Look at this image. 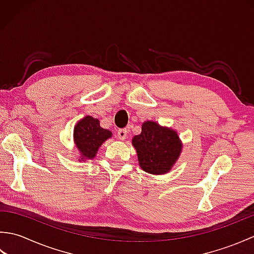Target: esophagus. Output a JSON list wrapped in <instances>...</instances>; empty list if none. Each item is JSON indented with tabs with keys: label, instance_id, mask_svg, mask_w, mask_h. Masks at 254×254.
<instances>
[{
	"label": "esophagus",
	"instance_id": "34e87169",
	"mask_svg": "<svg viewBox=\"0 0 254 254\" xmlns=\"http://www.w3.org/2000/svg\"><path fill=\"white\" fill-rule=\"evenodd\" d=\"M118 137L121 139V141H124V139L127 138V128H120V130H118Z\"/></svg>",
	"mask_w": 254,
	"mask_h": 254
}]
</instances>
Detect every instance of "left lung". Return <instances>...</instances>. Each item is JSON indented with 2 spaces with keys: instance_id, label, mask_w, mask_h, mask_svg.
<instances>
[{
  "instance_id": "obj_1",
  "label": "left lung",
  "mask_w": 254,
  "mask_h": 254,
  "mask_svg": "<svg viewBox=\"0 0 254 254\" xmlns=\"http://www.w3.org/2000/svg\"><path fill=\"white\" fill-rule=\"evenodd\" d=\"M132 144L136 148L139 166L152 175L168 172L182 148L177 132L153 121L143 123L142 133L133 137Z\"/></svg>"
}]
</instances>
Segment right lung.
Listing matches in <instances>:
<instances>
[{
    "label": "right lung",
    "instance_id": "right-lung-1",
    "mask_svg": "<svg viewBox=\"0 0 254 254\" xmlns=\"http://www.w3.org/2000/svg\"><path fill=\"white\" fill-rule=\"evenodd\" d=\"M109 137L111 132L102 128L99 120L89 116L80 120L74 128V141L83 160L94 158L100 145Z\"/></svg>",
    "mask_w": 254,
    "mask_h": 254
}]
</instances>
